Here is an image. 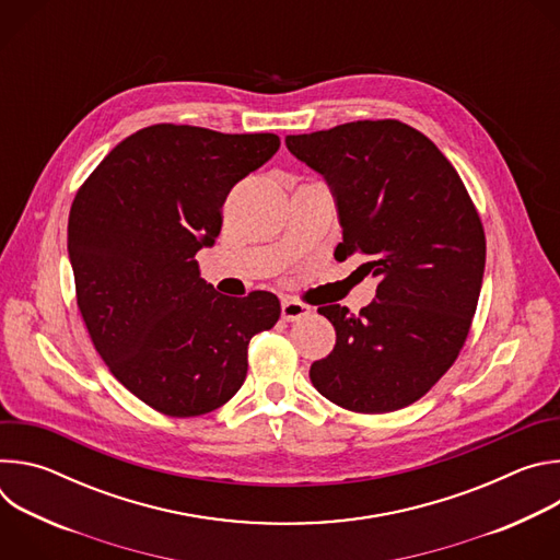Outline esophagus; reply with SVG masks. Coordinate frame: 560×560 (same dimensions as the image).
<instances>
[{
  "label": "esophagus",
  "mask_w": 560,
  "mask_h": 560,
  "mask_svg": "<svg viewBox=\"0 0 560 560\" xmlns=\"http://www.w3.org/2000/svg\"><path fill=\"white\" fill-rule=\"evenodd\" d=\"M310 314V307L305 305V303H299V301H294V299H285L283 303H281V316H283V322H299V318H303V316H307Z\"/></svg>",
  "instance_id": "1"
}]
</instances>
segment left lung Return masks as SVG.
<instances>
[{
	"mask_svg": "<svg viewBox=\"0 0 560 560\" xmlns=\"http://www.w3.org/2000/svg\"><path fill=\"white\" fill-rule=\"evenodd\" d=\"M288 150L326 179L343 242L335 257H365L376 299L350 314L322 305L335 350L310 368L328 401L363 415L401 410L456 361L486 270V232L443 152L396 119L288 135Z\"/></svg>",
	"mask_w": 560,
	"mask_h": 560,
	"instance_id": "1",
	"label": "left lung"
}]
</instances>
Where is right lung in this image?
<instances>
[{
    "mask_svg": "<svg viewBox=\"0 0 560 560\" xmlns=\"http://www.w3.org/2000/svg\"><path fill=\"white\" fill-rule=\"evenodd\" d=\"M279 143L272 132L148 126L115 145L72 201L79 312L115 378L156 412L221 408L246 381L250 339L279 322L272 292L219 294L195 259L219 236L232 186Z\"/></svg>",
    "mask_w": 560,
    "mask_h": 560,
    "instance_id": "1",
    "label": "right lung"
}]
</instances>
